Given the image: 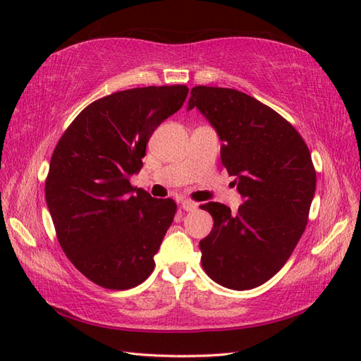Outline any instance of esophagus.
Here are the masks:
<instances>
[{
	"instance_id": "esophagus-1",
	"label": "esophagus",
	"mask_w": 361,
	"mask_h": 361,
	"mask_svg": "<svg viewBox=\"0 0 361 361\" xmlns=\"http://www.w3.org/2000/svg\"><path fill=\"white\" fill-rule=\"evenodd\" d=\"M181 209L183 211H195L197 209V203L192 200H183L181 202Z\"/></svg>"
}]
</instances>
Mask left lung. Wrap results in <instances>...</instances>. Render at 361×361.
<instances>
[{"label": "left lung", "instance_id": "obj_1", "mask_svg": "<svg viewBox=\"0 0 361 361\" xmlns=\"http://www.w3.org/2000/svg\"><path fill=\"white\" fill-rule=\"evenodd\" d=\"M198 109L224 141L221 163L243 204H202L214 219L200 240L209 278L231 290L262 286L293 252L309 220L317 172L296 128L257 99L233 88L194 87L188 110Z\"/></svg>", "mask_w": 361, "mask_h": 361}]
</instances>
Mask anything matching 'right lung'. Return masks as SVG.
Listing matches in <instances>:
<instances>
[{
  "mask_svg": "<svg viewBox=\"0 0 361 361\" xmlns=\"http://www.w3.org/2000/svg\"><path fill=\"white\" fill-rule=\"evenodd\" d=\"M186 85L118 91L83 109L51 157L44 197L66 257L87 278L128 290L149 278L176 203L130 185L157 127L186 101Z\"/></svg>",
  "mask_w": 361,
  "mask_h": 361,
  "instance_id": "right-lung-1",
  "label": "right lung"
}]
</instances>
